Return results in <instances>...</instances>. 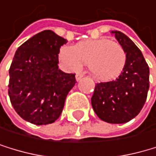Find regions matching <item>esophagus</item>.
Here are the masks:
<instances>
[{"mask_svg":"<svg viewBox=\"0 0 156 156\" xmlns=\"http://www.w3.org/2000/svg\"><path fill=\"white\" fill-rule=\"evenodd\" d=\"M83 76V74L82 73H77L76 75V80L79 81V80H81V77Z\"/></svg>","mask_w":156,"mask_h":156,"instance_id":"esophagus-1","label":"esophagus"}]
</instances>
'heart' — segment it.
Masks as SVG:
<instances>
[{"label": "heart", "mask_w": 156, "mask_h": 156, "mask_svg": "<svg viewBox=\"0 0 156 156\" xmlns=\"http://www.w3.org/2000/svg\"><path fill=\"white\" fill-rule=\"evenodd\" d=\"M59 58L72 70L80 69L83 64H88V69L95 79L110 80L123 72L126 54L119 43L99 38L85 40L76 47H62Z\"/></svg>", "instance_id": "obj_1"}]
</instances>
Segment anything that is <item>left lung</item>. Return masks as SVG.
Instances as JSON below:
<instances>
[{"label":"left lung","mask_w":156,"mask_h":156,"mask_svg":"<svg viewBox=\"0 0 156 156\" xmlns=\"http://www.w3.org/2000/svg\"><path fill=\"white\" fill-rule=\"evenodd\" d=\"M126 54V62L115 80L95 86L91 104L98 117L110 124H124L136 117L147 100L150 69L137 46L123 32L112 31Z\"/></svg>","instance_id":"obj_1"}]
</instances>
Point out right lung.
I'll return each instance as SVG.
<instances>
[{
  "label": "right lung",
  "instance_id": "1",
  "mask_svg": "<svg viewBox=\"0 0 156 156\" xmlns=\"http://www.w3.org/2000/svg\"><path fill=\"white\" fill-rule=\"evenodd\" d=\"M67 40L51 30H43L22 44L9 68L8 95L18 115L34 125L58 119L75 74L58 69L60 47Z\"/></svg>",
  "mask_w": 156,
  "mask_h": 156
}]
</instances>
